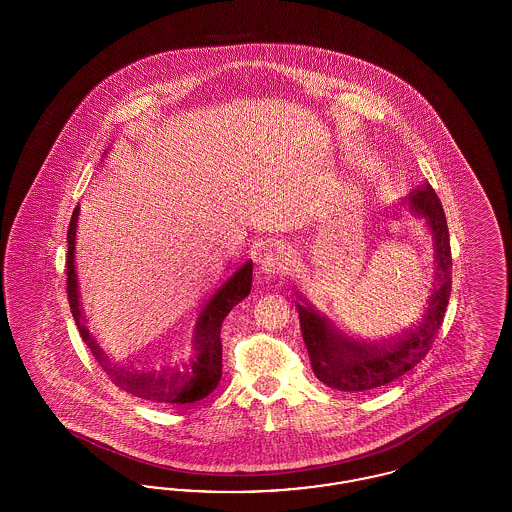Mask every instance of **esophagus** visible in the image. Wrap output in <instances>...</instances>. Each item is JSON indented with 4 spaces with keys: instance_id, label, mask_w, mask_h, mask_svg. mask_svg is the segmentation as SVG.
Instances as JSON below:
<instances>
[{
    "instance_id": "esophagus-1",
    "label": "esophagus",
    "mask_w": 512,
    "mask_h": 512,
    "mask_svg": "<svg viewBox=\"0 0 512 512\" xmlns=\"http://www.w3.org/2000/svg\"><path fill=\"white\" fill-rule=\"evenodd\" d=\"M290 265H292L290 253H286L284 249H272L265 255L261 268L272 278H282V276L288 274Z\"/></svg>"
}]
</instances>
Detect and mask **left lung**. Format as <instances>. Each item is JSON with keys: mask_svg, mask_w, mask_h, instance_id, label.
Instances as JSON below:
<instances>
[{"mask_svg": "<svg viewBox=\"0 0 512 512\" xmlns=\"http://www.w3.org/2000/svg\"><path fill=\"white\" fill-rule=\"evenodd\" d=\"M409 205L432 232L436 251V282L428 299V309L418 326L388 343H361L349 340L322 317L303 297L297 303L301 334L307 345L313 372L322 384L340 391H366L386 386L418 365L430 351L451 295V244L447 220L438 194L430 184L409 195Z\"/></svg>", "mask_w": 512, "mask_h": 512, "instance_id": "left-lung-1", "label": "left lung"}]
</instances>
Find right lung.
<instances>
[{
  "mask_svg": "<svg viewBox=\"0 0 512 512\" xmlns=\"http://www.w3.org/2000/svg\"><path fill=\"white\" fill-rule=\"evenodd\" d=\"M78 205L74 207L73 217L67 230V293L74 322L80 330L82 340L90 347L98 365L107 372L109 380L132 393L134 397L146 399L159 405H184L194 403L207 397L219 386L222 376V343H220V326L226 315L245 299L251 292L253 263L247 261L244 267L238 268L228 282L220 286L219 292L211 297L207 307L195 324L194 359L182 370H161V372H132L126 368H115L107 363V357L99 349L98 343L92 340L90 332L82 324V309L78 301V282L74 272V238H76V220Z\"/></svg>",
  "mask_w": 512,
  "mask_h": 512,
  "instance_id": "right-lung-1",
  "label": "right lung"
}]
</instances>
